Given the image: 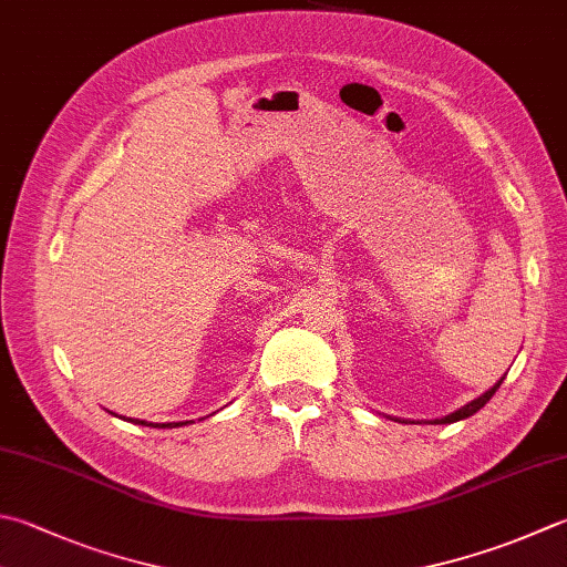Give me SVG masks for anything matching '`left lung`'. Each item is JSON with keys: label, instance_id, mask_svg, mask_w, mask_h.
Wrapping results in <instances>:
<instances>
[{"label": "left lung", "instance_id": "1", "mask_svg": "<svg viewBox=\"0 0 567 567\" xmlns=\"http://www.w3.org/2000/svg\"><path fill=\"white\" fill-rule=\"evenodd\" d=\"M504 379H506V373H504ZM504 379L498 381V383H494L489 391L486 393H482L480 398H474L472 403H467V405H462L460 410H454V413H450V415H445V417H437V420H430V423H435V425H450V423H460V420H464V417H472L476 410H482L486 403L492 401V395L498 391V385L504 383ZM388 420H395V423H413V420H401V417H391V415H385Z\"/></svg>", "mask_w": 567, "mask_h": 567}]
</instances>
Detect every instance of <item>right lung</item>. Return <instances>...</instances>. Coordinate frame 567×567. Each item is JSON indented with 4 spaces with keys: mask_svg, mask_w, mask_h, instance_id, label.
Segmentation results:
<instances>
[{
    "mask_svg": "<svg viewBox=\"0 0 567 567\" xmlns=\"http://www.w3.org/2000/svg\"><path fill=\"white\" fill-rule=\"evenodd\" d=\"M130 423L144 425V427H182V425H186V423H194V420H184V423H157V425H152V423H147V420H132V417H130Z\"/></svg>",
    "mask_w": 567,
    "mask_h": 567,
    "instance_id": "right-lung-1",
    "label": "right lung"
}]
</instances>
